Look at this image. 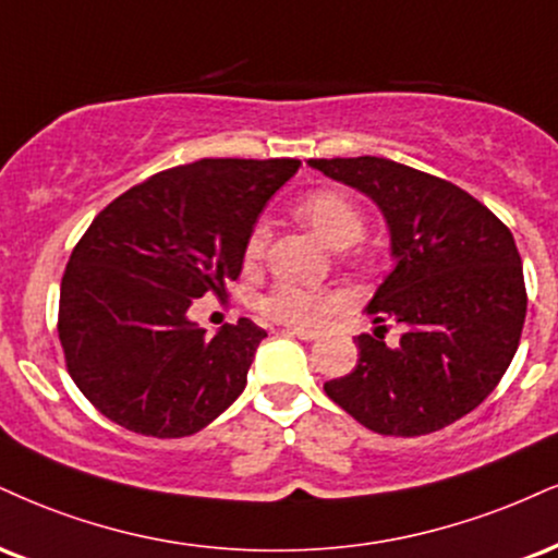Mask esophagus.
<instances>
[{
    "label": "esophagus",
    "mask_w": 558,
    "mask_h": 558,
    "mask_svg": "<svg viewBox=\"0 0 558 558\" xmlns=\"http://www.w3.org/2000/svg\"><path fill=\"white\" fill-rule=\"evenodd\" d=\"M288 335H293V338L299 340H317L319 332L317 330H304V327H286Z\"/></svg>",
    "instance_id": "34e87169"
}]
</instances>
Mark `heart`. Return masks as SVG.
I'll return each instance as SVG.
<instances>
[{"mask_svg":"<svg viewBox=\"0 0 558 558\" xmlns=\"http://www.w3.org/2000/svg\"><path fill=\"white\" fill-rule=\"evenodd\" d=\"M296 213L330 250H345V246L355 244L361 239V233H364L361 210L343 192L319 190L306 194L299 203ZM267 239H270V231H267L265 223H257L252 228L244 250L246 262H257L265 254ZM335 304H338V299L330 296V293H319L314 288H304L296 283H278L262 299V312L272 319L312 327L319 325Z\"/></svg>","mask_w":558,"mask_h":558,"instance_id":"obj_1","label":"heart"}]
</instances>
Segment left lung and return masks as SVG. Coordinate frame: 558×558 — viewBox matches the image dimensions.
I'll return each mask as SVG.
<instances>
[{"mask_svg":"<svg viewBox=\"0 0 558 558\" xmlns=\"http://www.w3.org/2000/svg\"><path fill=\"white\" fill-rule=\"evenodd\" d=\"M312 169L366 194L389 233L392 272L364 312L359 364L327 398L385 436L439 432L478 408L512 364L527 296L512 233L460 186L395 160L322 158ZM381 320H398V347Z\"/></svg>","mask_w":558,"mask_h":558,"instance_id":"obj_1","label":"left lung"}]
</instances>
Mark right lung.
Segmentation results:
<instances>
[{
    "instance_id": "add662e5",
    "label": "right lung",
    "mask_w": 558,
    "mask_h": 558,
    "mask_svg": "<svg viewBox=\"0 0 558 558\" xmlns=\"http://www.w3.org/2000/svg\"><path fill=\"white\" fill-rule=\"evenodd\" d=\"M299 169L293 158H203L96 215L64 270L59 340L70 377L106 418L177 439L244 392L267 332L241 317L207 335L190 306L239 278L262 207Z\"/></svg>"
}]
</instances>
